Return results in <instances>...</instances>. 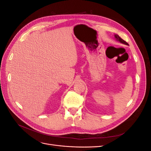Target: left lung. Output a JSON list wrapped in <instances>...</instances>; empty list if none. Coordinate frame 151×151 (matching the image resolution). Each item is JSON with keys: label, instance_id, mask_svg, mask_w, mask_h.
I'll list each match as a JSON object with an SVG mask.
<instances>
[{"label": "left lung", "instance_id": "8db88e82", "mask_svg": "<svg viewBox=\"0 0 151 151\" xmlns=\"http://www.w3.org/2000/svg\"><path fill=\"white\" fill-rule=\"evenodd\" d=\"M115 38H116L118 41H119V42H120V43H123V44H125V45H129V44H128V43L125 42V41H124L123 39H122L118 35H115Z\"/></svg>", "mask_w": 151, "mask_h": 151}]
</instances>
